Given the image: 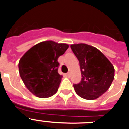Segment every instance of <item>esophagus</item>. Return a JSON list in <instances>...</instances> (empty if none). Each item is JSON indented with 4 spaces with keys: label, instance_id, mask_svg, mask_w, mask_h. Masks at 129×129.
<instances>
[{
    "label": "esophagus",
    "instance_id": "34e87169",
    "mask_svg": "<svg viewBox=\"0 0 129 129\" xmlns=\"http://www.w3.org/2000/svg\"><path fill=\"white\" fill-rule=\"evenodd\" d=\"M67 76H68V77H70V73H69V72H68V73H67Z\"/></svg>",
    "mask_w": 129,
    "mask_h": 129
}]
</instances>
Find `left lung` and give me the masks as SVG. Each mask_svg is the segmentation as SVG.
Masks as SVG:
<instances>
[{"label":"left lung","instance_id":"obj_1","mask_svg":"<svg viewBox=\"0 0 129 129\" xmlns=\"http://www.w3.org/2000/svg\"><path fill=\"white\" fill-rule=\"evenodd\" d=\"M80 64L82 79L74 85L76 94L87 100L100 98L110 88L114 78V68L104 54L94 46L84 44L70 45Z\"/></svg>","mask_w":129,"mask_h":129}]
</instances>
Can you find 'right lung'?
Returning <instances> with one entry per match:
<instances>
[{
    "instance_id": "1",
    "label": "right lung",
    "mask_w": 129,
    "mask_h": 129,
    "mask_svg": "<svg viewBox=\"0 0 129 129\" xmlns=\"http://www.w3.org/2000/svg\"><path fill=\"white\" fill-rule=\"evenodd\" d=\"M68 47L65 43L46 41L34 45L22 55L19 62V74L31 93L47 98L57 92L62 77L57 71V59Z\"/></svg>"
}]
</instances>
